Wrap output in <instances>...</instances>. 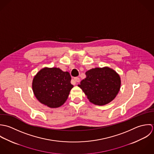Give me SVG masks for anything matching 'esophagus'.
<instances>
[{
	"mask_svg": "<svg viewBox=\"0 0 154 154\" xmlns=\"http://www.w3.org/2000/svg\"><path fill=\"white\" fill-rule=\"evenodd\" d=\"M74 80H75L76 82H77V83L80 82V81L79 77H75V78H74Z\"/></svg>",
	"mask_w": 154,
	"mask_h": 154,
	"instance_id": "34e87169",
	"label": "esophagus"
}]
</instances>
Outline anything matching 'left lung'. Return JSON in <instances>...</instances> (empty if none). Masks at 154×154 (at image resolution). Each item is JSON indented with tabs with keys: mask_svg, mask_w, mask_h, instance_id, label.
Listing matches in <instances>:
<instances>
[{
	"mask_svg": "<svg viewBox=\"0 0 154 154\" xmlns=\"http://www.w3.org/2000/svg\"><path fill=\"white\" fill-rule=\"evenodd\" d=\"M86 78L79 86L89 101L97 105H104L111 102L120 89L119 75L108 68H96L86 72Z\"/></svg>",
	"mask_w": 154,
	"mask_h": 154,
	"instance_id": "left-lung-1",
	"label": "left lung"
}]
</instances>
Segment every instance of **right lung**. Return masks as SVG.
<instances>
[{
	"label": "right lung",
	"mask_w": 154,
	"mask_h": 154,
	"mask_svg": "<svg viewBox=\"0 0 154 154\" xmlns=\"http://www.w3.org/2000/svg\"><path fill=\"white\" fill-rule=\"evenodd\" d=\"M71 75L57 68H44L34 77L32 91L42 103L50 108H58L67 99L73 85Z\"/></svg>",
	"instance_id": "add662e5"
}]
</instances>
